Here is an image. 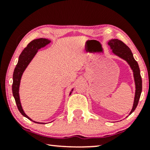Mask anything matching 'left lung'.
<instances>
[{
  "label": "left lung",
  "instance_id": "obj_1",
  "mask_svg": "<svg viewBox=\"0 0 150 150\" xmlns=\"http://www.w3.org/2000/svg\"><path fill=\"white\" fill-rule=\"evenodd\" d=\"M108 46H110L112 50V52L114 54L120 57L121 59H124L128 63L130 68L133 71V76H134V83H135V95L134 103L132 110L130 112L131 115L134 110L136 109L137 105H138L139 98H140L141 91H142V79H141L140 69H139L138 63L134 59L132 51L130 49L124 44L122 41L117 40V39H112L108 41Z\"/></svg>",
  "mask_w": 150,
  "mask_h": 150
}]
</instances>
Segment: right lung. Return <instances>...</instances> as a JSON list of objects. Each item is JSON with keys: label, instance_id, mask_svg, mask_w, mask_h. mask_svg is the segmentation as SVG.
Here are the masks:
<instances>
[{"label": "right lung", "instance_id": "1", "mask_svg": "<svg viewBox=\"0 0 150 150\" xmlns=\"http://www.w3.org/2000/svg\"><path fill=\"white\" fill-rule=\"evenodd\" d=\"M51 41L48 40V39L45 38H40L37 39V40H33L30 42L29 44L27 45V46L24 49L21 54H20L19 59H18V62L16 65V67L14 69L13 74V85H12V92H13V96L14 99L16 100V103L17 104L18 108L19 110L22 115L25 117L28 120L32 121L37 124H44V123H40L35 122L31 120L29 117L26 115L25 112H24L22 109L21 103H20V96H19V88L20 81H21L22 76L23 74V72L25 70L28 64L33 59V57L35 56L37 52H38V50L40 48H44L46 45L50 44ZM74 89H71V91L69 93V95L71 93V92Z\"/></svg>", "mask_w": 150, "mask_h": 150}]
</instances>
